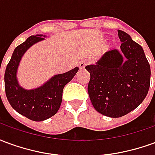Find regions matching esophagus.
<instances>
[{"label": "esophagus", "mask_w": 155, "mask_h": 155, "mask_svg": "<svg viewBox=\"0 0 155 155\" xmlns=\"http://www.w3.org/2000/svg\"><path fill=\"white\" fill-rule=\"evenodd\" d=\"M88 64H89V61H86V60H84V61H81V63H80L79 65H80V68H81V69H84Z\"/></svg>", "instance_id": "34e87169"}]
</instances>
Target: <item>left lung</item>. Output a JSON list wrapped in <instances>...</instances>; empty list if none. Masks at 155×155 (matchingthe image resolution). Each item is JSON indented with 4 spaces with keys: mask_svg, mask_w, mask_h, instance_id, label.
<instances>
[{
    "mask_svg": "<svg viewBox=\"0 0 155 155\" xmlns=\"http://www.w3.org/2000/svg\"><path fill=\"white\" fill-rule=\"evenodd\" d=\"M122 52H106L96 64L87 65L91 74L88 93L96 110L119 118L134 110L146 97L150 65L142 46L126 32L118 30Z\"/></svg>",
    "mask_w": 155,
    "mask_h": 155,
    "instance_id": "obj_1",
    "label": "left lung"
}]
</instances>
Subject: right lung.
Masks as SVG:
<instances>
[{"label": "right lung", "mask_w": 155, "mask_h": 155, "mask_svg": "<svg viewBox=\"0 0 155 155\" xmlns=\"http://www.w3.org/2000/svg\"><path fill=\"white\" fill-rule=\"evenodd\" d=\"M44 40L42 35H31L15 48L5 72V91L9 103L19 114L34 121H42L57 113L62 101L64 85L73 79L79 68L56 74L44 85L26 91L18 84L16 71L25 51L36 42Z\"/></svg>", "instance_id": "add662e5"}]
</instances>
